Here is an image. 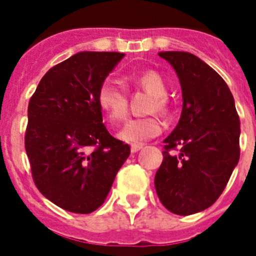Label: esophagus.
<instances>
[{
	"label": "esophagus",
	"mask_w": 256,
	"mask_h": 256,
	"mask_svg": "<svg viewBox=\"0 0 256 256\" xmlns=\"http://www.w3.org/2000/svg\"><path fill=\"white\" fill-rule=\"evenodd\" d=\"M142 148H144V144H134L130 146V150H132V152H138Z\"/></svg>",
	"instance_id": "esophagus-1"
}]
</instances>
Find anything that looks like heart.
<instances>
[{
	"label": "heart",
	"instance_id": "heart-1",
	"mask_svg": "<svg viewBox=\"0 0 256 256\" xmlns=\"http://www.w3.org/2000/svg\"><path fill=\"white\" fill-rule=\"evenodd\" d=\"M132 82L142 90L152 96V100L148 106V112H158L160 116H168L170 112V104L166 94L168 86L158 72L144 70L132 77ZM98 106L104 112L112 124H118L128 116V98L122 88L114 80H104L100 86L96 96ZM162 132V124L156 116L136 118L128 120L118 132V138L128 144H140L152 140Z\"/></svg>",
	"mask_w": 256,
	"mask_h": 256
}]
</instances>
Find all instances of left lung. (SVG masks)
<instances>
[{
    "instance_id": "left-lung-1",
    "label": "left lung",
    "mask_w": 256,
    "mask_h": 256,
    "mask_svg": "<svg viewBox=\"0 0 256 256\" xmlns=\"http://www.w3.org/2000/svg\"><path fill=\"white\" fill-rule=\"evenodd\" d=\"M182 88V114L164 140V162L156 174V194L176 215L208 208L220 196L239 162L240 124L227 84L200 58L160 52ZM180 148L178 154L172 152Z\"/></svg>"
}]
</instances>
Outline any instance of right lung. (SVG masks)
Wrapping results in <instances>:
<instances>
[{
	"mask_svg": "<svg viewBox=\"0 0 256 256\" xmlns=\"http://www.w3.org/2000/svg\"><path fill=\"white\" fill-rule=\"evenodd\" d=\"M124 54L81 52L42 77L28 108L25 148L34 183L64 210L90 214L104 202L130 146L102 124L96 96Z\"/></svg>",
	"mask_w": 256,
	"mask_h": 256,
	"instance_id": "1",
	"label": "right lung"
}]
</instances>
